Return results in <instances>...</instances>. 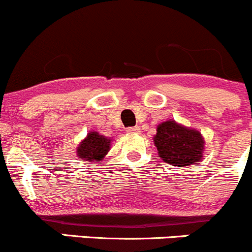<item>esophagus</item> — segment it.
<instances>
[{
	"mask_svg": "<svg viewBox=\"0 0 252 252\" xmlns=\"http://www.w3.org/2000/svg\"><path fill=\"white\" fill-rule=\"evenodd\" d=\"M128 133H130V134H133V133H139V131H140V128H139V126H130V128H128Z\"/></svg>",
	"mask_w": 252,
	"mask_h": 252,
	"instance_id": "esophagus-1",
	"label": "esophagus"
}]
</instances>
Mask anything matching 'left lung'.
<instances>
[{"mask_svg": "<svg viewBox=\"0 0 252 252\" xmlns=\"http://www.w3.org/2000/svg\"><path fill=\"white\" fill-rule=\"evenodd\" d=\"M154 141L159 157L172 166L185 167L202 158L204 139L201 134L179 126L174 121L159 124Z\"/></svg>", "mask_w": 252, "mask_h": 252, "instance_id": "1", "label": "left lung"}]
</instances>
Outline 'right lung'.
<instances>
[{"mask_svg":"<svg viewBox=\"0 0 252 252\" xmlns=\"http://www.w3.org/2000/svg\"><path fill=\"white\" fill-rule=\"evenodd\" d=\"M110 139L105 138L103 135H98L95 131L89 133L85 140L81 141L77 150L79 159L81 161L90 159L93 162H100L110 150Z\"/></svg>","mask_w":252,"mask_h":252,"instance_id":"1","label":"right lung"}]
</instances>
